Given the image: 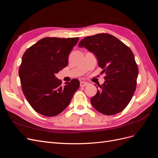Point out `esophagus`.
I'll use <instances>...</instances> for the list:
<instances>
[{
  "label": "esophagus",
  "instance_id": "34e87169",
  "mask_svg": "<svg viewBox=\"0 0 158 158\" xmlns=\"http://www.w3.org/2000/svg\"><path fill=\"white\" fill-rule=\"evenodd\" d=\"M80 87H84V86H86V85H88V83L85 82H83V81H82V82H80Z\"/></svg>",
  "mask_w": 158,
  "mask_h": 158
}]
</instances>
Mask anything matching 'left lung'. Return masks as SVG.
Returning <instances> with one entry per match:
<instances>
[{
	"label": "left lung",
	"mask_w": 158,
	"mask_h": 158,
	"mask_svg": "<svg viewBox=\"0 0 158 158\" xmlns=\"http://www.w3.org/2000/svg\"><path fill=\"white\" fill-rule=\"evenodd\" d=\"M78 46L95 54L98 66L103 69L102 73L106 74L104 84L91 98L93 107L106 115L121 112L131 102L136 88L138 68L131 49L108 33L88 36Z\"/></svg>",
	"instance_id": "8db88e82"
}]
</instances>
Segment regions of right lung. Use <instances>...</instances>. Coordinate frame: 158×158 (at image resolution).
Listing matches in <instances>:
<instances>
[{"label": "right lung", "mask_w": 158, "mask_h": 158, "mask_svg": "<svg viewBox=\"0 0 158 158\" xmlns=\"http://www.w3.org/2000/svg\"><path fill=\"white\" fill-rule=\"evenodd\" d=\"M78 37H45L28 48L19 68L23 93L36 112L46 117L58 115L79 88L78 79L62 85L55 74L68 65L71 50Z\"/></svg>", "instance_id": "right-lung-1"}]
</instances>
